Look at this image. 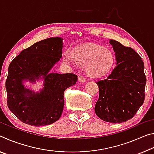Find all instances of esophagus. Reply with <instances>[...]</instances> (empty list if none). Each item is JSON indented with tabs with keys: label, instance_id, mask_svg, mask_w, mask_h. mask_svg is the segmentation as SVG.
<instances>
[{
	"label": "esophagus",
	"instance_id": "esophagus-1",
	"mask_svg": "<svg viewBox=\"0 0 154 154\" xmlns=\"http://www.w3.org/2000/svg\"><path fill=\"white\" fill-rule=\"evenodd\" d=\"M78 80L80 82H85L86 79H85V78L82 75H79V77H78Z\"/></svg>",
	"mask_w": 154,
	"mask_h": 154
}]
</instances>
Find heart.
I'll return each mask as SVG.
<instances>
[{
  "label": "heart",
  "mask_w": 154,
  "mask_h": 154,
  "mask_svg": "<svg viewBox=\"0 0 154 154\" xmlns=\"http://www.w3.org/2000/svg\"><path fill=\"white\" fill-rule=\"evenodd\" d=\"M64 62L85 66L86 73L91 77H100L110 71L114 63V56L111 50L98 45H86L75 49L74 53L66 50Z\"/></svg>",
  "instance_id": "obj_1"
}]
</instances>
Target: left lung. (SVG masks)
I'll list each match as a JSON object with an SVG mask.
<instances>
[{"label": "left lung", "instance_id": "obj_1", "mask_svg": "<svg viewBox=\"0 0 154 154\" xmlns=\"http://www.w3.org/2000/svg\"><path fill=\"white\" fill-rule=\"evenodd\" d=\"M117 66L106 78L96 82L99 98L95 113L111 123H122L137 113L145 98L144 62L133 49L110 40Z\"/></svg>", "mask_w": 154, "mask_h": 154}]
</instances>
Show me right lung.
<instances>
[{"label":"right lung","mask_w":154,"mask_h":154,"mask_svg":"<svg viewBox=\"0 0 154 154\" xmlns=\"http://www.w3.org/2000/svg\"><path fill=\"white\" fill-rule=\"evenodd\" d=\"M62 39L51 37L21 51L10 63L5 83L7 106L20 120L34 126L49 125L58 120L64 108V91L75 85L73 73H48L62 57ZM43 75L44 88L35 94L21 84L24 79L34 81Z\"/></svg>","instance_id":"1"}]
</instances>
